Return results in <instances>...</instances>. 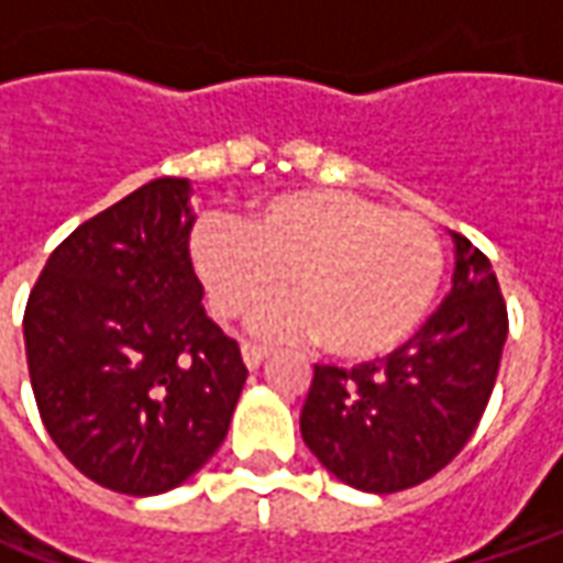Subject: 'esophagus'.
Listing matches in <instances>:
<instances>
[{
    "mask_svg": "<svg viewBox=\"0 0 563 563\" xmlns=\"http://www.w3.org/2000/svg\"><path fill=\"white\" fill-rule=\"evenodd\" d=\"M241 355H244V365L253 371V367H258L268 358L271 350L268 346H258V343H244V346H241Z\"/></svg>",
    "mask_w": 563,
    "mask_h": 563,
    "instance_id": "34e87169",
    "label": "esophagus"
}]
</instances>
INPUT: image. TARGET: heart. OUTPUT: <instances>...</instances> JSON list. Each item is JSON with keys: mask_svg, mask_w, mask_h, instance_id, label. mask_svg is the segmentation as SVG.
Returning a JSON list of instances; mask_svg holds the SVG:
<instances>
[{"mask_svg": "<svg viewBox=\"0 0 563 563\" xmlns=\"http://www.w3.org/2000/svg\"><path fill=\"white\" fill-rule=\"evenodd\" d=\"M189 256L222 322L268 305L286 277L295 305L268 313L262 329L317 334L325 353L346 362L407 341L443 277L431 222L338 189L271 196L238 225L198 222Z\"/></svg>", "mask_w": 563, "mask_h": 563, "instance_id": "1", "label": "heart"}]
</instances>
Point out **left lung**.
I'll return each instance as SVG.
<instances>
[{
  "instance_id": "left-lung-1",
  "label": "left lung",
  "mask_w": 563,
  "mask_h": 563,
  "mask_svg": "<svg viewBox=\"0 0 563 563\" xmlns=\"http://www.w3.org/2000/svg\"><path fill=\"white\" fill-rule=\"evenodd\" d=\"M446 301L395 353L355 367L317 365L301 437L358 492L391 495L431 479L483 419L507 343V301L492 262L464 234Z\"/></svg>"
}]
</instances>
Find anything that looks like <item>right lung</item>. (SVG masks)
Segmentation results:
<instances>
[{
	"instance_id": "add662e5",
	"label": "right lung",
	"mask_w": 563,
	"mask_h": 563,
	"mask_svg": "<svg viewBox=\"0 0 563 563\" xmlns=\"http://www.w3.org/2000/svg\"><path fill=\"white\" fill-rule=\"evenodd\" d=\"M186 198L184 177H159L80 222L23 313L47 434L120 495L186 483L225 440L246 383L241 346L201 307Z\"/></svg>"
}]
</instances>
